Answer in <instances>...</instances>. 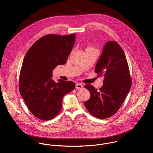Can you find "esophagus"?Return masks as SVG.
<instances>
[{"instance_id": "esophagus-1", "label": "esophagus", "mask_w": 153, "mask_h": 153, "mask_svg": "<svg viewBox=\"0 0 153 153\" xmlns=\"http://www.w3.org/2000/svg\"><path fill=\"white\" fill-rule=\"evenodd\" d=\"M76 88L77 89H82L83 88V85L82 84H76Z\"/></svg>"}]
</instances>
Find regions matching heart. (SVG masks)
Returning a JSON list of instances; mask_svg holds the SVG:
<instances>
[{
    "mask_svg": "<svg viewBox=\"0 0 153 153\" xmlns=\"http://www.w3.org/2000/svg\"><path fill=\"white\" fill-rule=\"evenodd\" d=\"M87 49H94L92 46H89V47H88L87 48Z\"/></svg>",
    "mask_w": 153,
    "mask_h": 153,
    "instance_id": "b5f03b06",
    "label": "heart"
}]
</instances>
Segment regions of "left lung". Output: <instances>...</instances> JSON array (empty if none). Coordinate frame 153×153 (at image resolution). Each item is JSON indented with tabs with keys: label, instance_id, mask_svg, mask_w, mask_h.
Returning a JSON list of instances; mask_svg holds the SVG:
<instances>
[{
	"label": "left lung",
	"instance_id": "8db88e82",
	"mask_svg": "<svg viewBox=\"0 0 153 153\" xmlns=\"http://www.w3.org/2000/svg\"><path fill=\"white\" fill-rule=\"evenodd\" d=\"M95 72L104 78L103 85L99 91L90 84L85 85L91 97L84 105L94 117L108 118L120 109L132 84L126 56L117 42L109 41L104 45Z\"/></svg>",
	"mask_w": 153,
	"mask_h": 153
}]
</instances>
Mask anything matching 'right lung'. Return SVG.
Instances as JSON below:
<instances>
[{"label":"right lung","mask_w":153,"mask_h":153,"mask_svg":"<svg viewBox=\"0 0 153 153\" xmlns=\"http://www.w3.org/2000/svg\"><path fill=\"white\" fill-rule=\"evenodd\" d=\"M75 41V34H48L29 49L19 75V91L28 109L36 118L50 120L62 108L64 96L75 84L72 81L52 79V70L66 62Z\"/></svg>","instance_id":"obj_1"}]
</instances>
